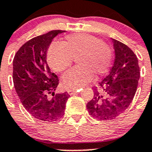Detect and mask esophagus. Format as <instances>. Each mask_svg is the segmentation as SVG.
<instances>
[{"instance_id":"obj_1","label":"esophagus","mask_w":152,"mask_h":152,"mask_svg":"<svg viewBox=\"0 0 152 152\" xmlns=\"http://www.w3.org/2000/svg\"><path fill=\"white\" fill-rule=\"evenodd\" d=\"M77 92H79V90H68L67 91V93L69 94V95H72V94H73L75 93H77Z\"/></svg>"}]
</instances>
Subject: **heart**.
Instances as JSON below:
<instances>
[{
    "label": "heart",
    "mask_w": 152,
    "mask_h": 152,
    "mask_svg": "<svg viewBox=\"0 0 152 152\" xmlns=\"http://www.w3.org/2000/svg\"><path fill=\"white\" fill-rule=\"evenodd\" d=\"M113 54L110 46L100 39L87 34L67 35L64 43L52 42L47 52V61L53 70L64 73L76 59L78 66L69 70L62 79L67 89H78L94 76L109 71Z\"/></svg>",
    "instance_id": "heart-1"
}]
</instances>
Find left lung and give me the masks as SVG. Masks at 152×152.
Masks as SVG:
<instances>
[{"mask_svg": "<svg viewBox=\"0 0 152 152\" xmlns=\"http://www.w3.org/2000/svg\"><path fill=\"white\" fill-rule=\"evenodd\" d=\"M115 58L109 73L97 86L94 97L86 105L94 118L112 120L122 114L134 99L140 76L138 59L131 49L113 39Z\"/></svg>", "mask_w": 152, "mask_h": 152, "instance_id": "1", "label": "left lung"}]
</instances>
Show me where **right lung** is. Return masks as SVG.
<instances>
[{"instance_id": "add662e5", "label": "right lung", "mask_w": 152, "mask_h": 152, "mask_svg": "<svg viewBox=\"0 0 152 152\" xmlns=\"http://www.w3.org/2000/svg\"><path fill=\"white\" fill-rule=\"evenodd\" d=\"M64 31L53 30L23 44L13 59L12 79L15 91L25 110L44 121H55L64 114L69 94H55L59 79L46 62L52 39Z\"/></svg>"}]
</instances>
